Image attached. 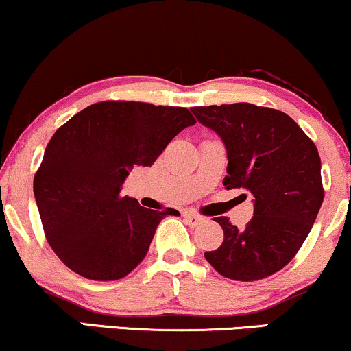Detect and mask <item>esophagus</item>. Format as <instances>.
Here are the masks:
<instances>
[{"label": "esophagus", "instance_id": "esophagus-1", "mask_svg": "<svg viewBox=\"0 0 351 351\" xmlns=\"http://www.w3.org/2000/svg\"><path fill=\"white\" fill-rule=\"evenodd\" d=\"M184 218H185V221H187V223L191 226H197V225L204 223V220H205L204 217L197 215V213H192V212H185Z\"/></svg>", "mask_w": 351, "mask_h": 351}]
</instances>
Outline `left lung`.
<instances>
[{
	"label": "left lung",
	"instance_id": "left-lung-1",
	"mask_svg": "<svg viewBox=\"0 0 351 351\" xmlns=\"http://www.w3.org/2000/svg\"><path fill=\"white\" fill-rule=\"evenodd\" d=\"M197 119L223 139L225 189L253 195L254 215L238 230L215 218L223 243L205 251L217 273L251 282L281 271L306 241L324 202L320 156L314 141L282 111L253 103L193 106ZM248 193H241L246 195Z\"/></svg>",
	"mask_w": 351,
	"mask_h": 351
}]
</instances>
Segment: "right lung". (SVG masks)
<instances>
[{
  "label": "right lung",
  "mask_w": 351,
  "mask_h": 351,
  "mask_svg": "<svg viewBox=\"0 0 351 351\" xmlns=\"http://www.w3.org/2000/svg\"><path fill=\"white\" fill-rule=\"evenodd\" d=\"M192 125L195 118L182 106L110 100L86 106L53 133L34 197L45 238L69 269L117 281L143 261L159 221L176 212L144 208L121 197V185Z\"/></svg>",
  "instance_id": "add662e5"
}]
</instances>
